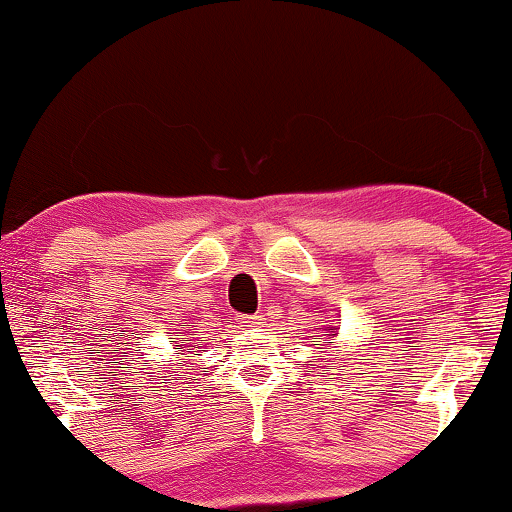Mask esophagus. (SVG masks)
Listing matches in <instances>:
<instances>
[{
    "label": "esophagus",
    "instance_id": "34e87169",
    "mask_svg": "<svg viewBox=\"0 0 512 512\" xmlns=\"http://www.w3.org/2000/svg\"><path fill=\"white\" fill-rule=\"evenodd\" d=\"M265 324V317L263 315H242L240 317V327L244 329H258Z\"/></svg>",
    "mask_w": 512,
    "mask_h": 512
}]
</instances>
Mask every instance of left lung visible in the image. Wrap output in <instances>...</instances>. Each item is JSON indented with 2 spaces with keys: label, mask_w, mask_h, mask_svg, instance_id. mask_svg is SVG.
I'll list each match as a JSON object with an SVG mask.
<instances>
[{
  "label": "left lung",
  "mask_w": 512,
  "mask_h": 512,
  "mask_svg": "<svg viewBox=\"0 0 512 512\" xmlns=\"http://www.w3.org/2000/svg\"><path fill=\"white\" fill-rule=\"evenodd\" d=\"M327 329H329V327H327ZM324 336H329L331 341H334V338H336V331H329V334H324Z\"/></svg>",
  "instance_id": "1"
}]
</instances>
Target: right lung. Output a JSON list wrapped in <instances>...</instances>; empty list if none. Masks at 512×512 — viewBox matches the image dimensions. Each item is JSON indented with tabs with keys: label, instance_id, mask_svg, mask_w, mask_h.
Listing matches in <instances>:
<instances>
[{
	"label": "right lung",
	"instance_id": "1",
	"mask_svg": "<svg viewBox=\"0 0 512 512\" xmlns=\"http://www.w3.org/2000/svg\"><path fill=\"white\" fill-rule=\"evenodd\" d=\"M183 347H185V345H176V355H188V353H190V348H186V350L183 351Z\"/></svg>",
	"mask_w": 512,
	"mask_h": 512
}]
</instances>
